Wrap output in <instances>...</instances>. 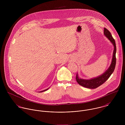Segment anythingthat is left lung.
<instances>
[{
    "label": "left lung",
    "mask_w": 125,
    "mask_h": 125,
    "mask_svg": "<svg viewBox=\"0 0 125 125\" xmlns=\"http://www.w3.org/2000/svg\"><path fill=\"white\" fill-rule=\"evenodd\" d=\"M104 34L111 41L114 46V50L113 54V58L111 64L106 71L102 75L90 79H83L79 78L77 73L76 75V80L77 82L81 86L88 88V89H96L101 85L104 84L111 76L112 73L114 71L116 64V57L115 54L116 48L115 39L112 37L111 33L106 28H104Z\"/></svg>",
    "instance_id": "left-lung-1"
}]
</instances>
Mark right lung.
Masks as SVG:
<instances>
[{
	"mask_svg": "<svg viewBox=\"0 0 125 125\" xmlns=\"http://www.w3.org/2000/svg\"><path fill=\"white\" fill-rule=\"evenodd\" d=\"M45 89V90H43V91H40V92H43V91H46V90H47L48 89Z\"/></svg>",
	"mask_w": 125,
	"mask_h": 125,
	"instance_id": "right-lung-1",
	"label": "right lung"
}]
</instances>
